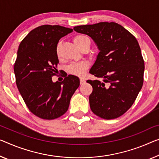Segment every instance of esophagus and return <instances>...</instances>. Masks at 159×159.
Returning <instances> with one entry per match:
<instances>
[{"label": "esophagus", "instance_id": "34e87169", "mask_svg": "<svg viewBox=\"0 0 159 159\" xmlns=\"http://www.w3.org/2000/svg\"><path fill=\"white\" fill-rule=\"evenodd\" d=\"M80 84H84L85 83V80L84 79V78H80Z\"/></svg>", "mask_w": 159, "mask_h": 159}]
</instances>
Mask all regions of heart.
<instances>
[{"label": "heart", "mask_w": 159, "mask_h": 159, "mask_svg": "<svg viewBox=\"0 0 159 159\" xmlns=\"http://www.w3.org/2000/svg\"><path fill=\"white\" fill-rule=\"evenodd\" d=\"M73 42L80 49L82 48L83 46L87 45V44L90 45V40L89 38H87L85 35H80L75 36L73 38ZM60 44L59 43L57 46V49H56V52H57V55H59L60 53ZM88 67H89V62L87 61H82V62H74L70 65L68 67V71L72 75L80 77L83 76L85 74Z\"/></svg>", "instance_id": "obj_1"}]
</instances>
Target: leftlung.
<instances>
[{"label":"left lung","mask_w":159,"mask_h":159,"mask_svg":"<svg viewBox=\"0 0 159 159\" xmlns=\"http://www.w3.org/2000/svg\"><path fill=\"white\" fill-rule=\"evenodd\" d=\"M74 30L89 36L99 50L89 73L103 81H87L93 88L89 95L91 110L105 119L121 116L132 106L143 86L144 61L138 41L114 22L76 26Z\"/></svg>","instance_id":"obj_1"}]
</instances>
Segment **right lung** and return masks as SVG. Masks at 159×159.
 Wrapping results in <instances>:
<instances>
[{
	"mask_svg": "<svg viewBox=\"0 0 159 159\" xmlns=\"http://www.w3.org/2000/svg\"><path fill=\"white\" fill-rule=\"evenodd\" d=\"M72 29L44 25L31 30L19 45L14 65L18 89L32 113L43 119H55L67 111L80 79L70 75L53 82L59 60L56 52L61 38Z\"/></svg>",
	"mask_w": 159,
	"mask_h": 159,
	"instance_id": "add662e5",
	"label": "right lung"
}]
</instances>
